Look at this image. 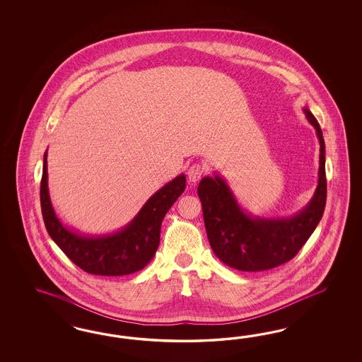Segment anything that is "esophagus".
Here are the masks:
<instances>
[{"label": "esophagus", "instance_id": "obj_1", "mask_svg": "<svg viewBox=\"0 0 362 362\" xmlns=\"http://www.w3.org/2000/svg\"><path fill=\"white\" fill-rule=\"evenodd\" d=\"M203 173H204V170H203V167L200 165H189V168H188V171H187V175H188V182L191 183V185H195L197 182L200 180V177L203 175Z\"/></svg>", "mask_w": 362, "mask_h": 362}]
</instances>
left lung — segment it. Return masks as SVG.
<instances>
[{"label": "left lung", "instance_id": "1", "mask_svg": "<svg viewBox=\"0 0 362 362\" xmlns=\"http://www.w3.org/2000/svg\"><path fill=\"white\" fill-rule=\"evenodd\" d=\"M320 142L318 183L315 195L301 211L286 218L252 216L241 209L227 182L219 175L204 176L197 195L203 207L209 245L220 262L244 272L272 269L296 256L316 230L327 203L325 142L320 124L308 107L303 109Z\"/></svg>", "mask_w": 362, "mask_h": 362}]
</instances>
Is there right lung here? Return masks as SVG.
I'll return each instance as SVG.
<instances>
[{
  "mask_svg": "<svg viewBox=\"0 0 362 362\" xmlns=\"http://www.w3.org/2000/svg\"><path fill=\"white\" fill-rule=\"evenodd\" d=\"M47 151L41 180V209L45 227L55 244L81 269L100 276H124L151 262L160 241V226L167 211L186 188L185 174L176 176L150 197L138 215L122 230L86 235L67 228L55 214L47 188Z\"/></svg>",
  "mask_w": 362,
  "mask_h": 362,
  "instance_id": "right-lung-1",
  "label": "right lung"
}]
</instances>
